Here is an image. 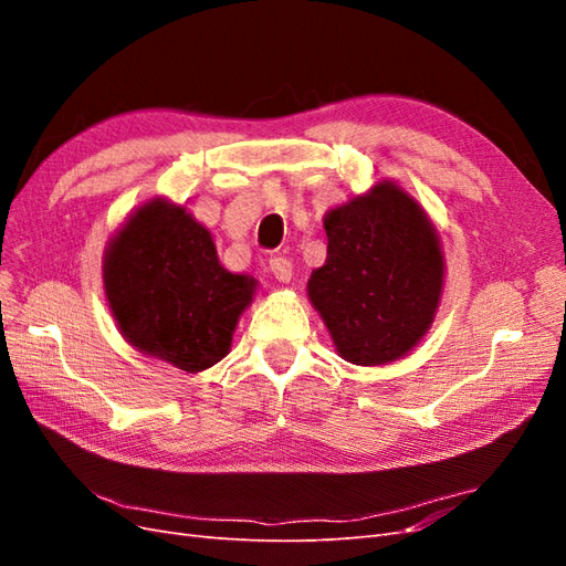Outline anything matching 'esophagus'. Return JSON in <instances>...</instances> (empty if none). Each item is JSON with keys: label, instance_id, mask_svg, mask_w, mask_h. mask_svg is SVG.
<instances>
[{"label": "esophagus", "instance_id": "esophagus-1", "mask_svg": "<svg viewBox=\"0 0 566 566\" xmlns=\"http://www.w3.org/2000/svg\"><path fill=\"white\" fill-rule=\"evenodd\" d=\"M269 269L281 283H290V279H293V262L287 256H273V260H269Z\"/></svg>", "mask_w": 566, "mask_h": 566}]
</instances>
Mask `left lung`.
I'll use <instances>...</instances> for the list:
<instances>
[{
	"label": "left lung",
	"mask_w": 566,
	"mask_h": 566,
	"mask_svg": "<svg viewBox=\"0 0 566 566\" xmlns=\"http://www.w3.org/2000/svg\"><path fill=\"white\" fill-rule=\"evenodd\" d=\"M325 264L306 290L337 354L356 366H385L430 331L443 287L437 229L394 181L331 210Z\"/></svg>",
	"instance_id": "1"
}]
</instances>
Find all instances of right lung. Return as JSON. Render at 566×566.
I'll return each mask as SVG.
<instances>
[{
	"instance_id": "add662e5",
	"label": "right lung",
	"mask_w": 566,
	"mask_h": 566,
	"mask_svg": "<svg viewBox=\"0 0 566 566\" xmlns=\"http://www.w3.org/2000/svg\"><path fill=\"white\" fill-rule=\"evenodd\" d=\"M104 287L132 347L200 373L229 354L256 281L219 264L210 231L186 208L153 198L108 243Z\"/></svg>"
}]
</instances>
